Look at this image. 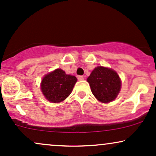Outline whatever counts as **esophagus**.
<instances>
[{"mask_svg":"<svg viewBox=\"0 0 156 156\" xmlns=\"http://www.w3.org/2000/svg\"><path fill=\"white\" fill-rule=\"evenodd\" d=\"M83 76H79L78 77V80H83Z\"/></svg>","mask_w":156,"mask_h":156,"instance_id":"esophagus-1","label":"esophagus"}]
</instances>
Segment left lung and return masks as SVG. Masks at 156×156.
Wrapping results in <instances>:
<instances>
[{"label": "left lung", "instance_id": "8db88e82", "mask_svg": "<svg viewBox=\"0 0 156 156\" xmlns=\"http://www.w3.org/2000/svg\"><path fill=\"white\" fill-rule=\"evenodd\" d=\"M91 91L101 103L116 99L121 89V80L114 69L99 66L93 69L87 78Z\"/></svg>", "mask_w": 156, "mask_h": 156}]
</instances>
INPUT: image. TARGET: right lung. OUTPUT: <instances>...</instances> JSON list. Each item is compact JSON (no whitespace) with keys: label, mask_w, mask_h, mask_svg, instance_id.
Masks as SVG:
<instances>
[{"label":"right lung","mask_w":156,"mask_h":156,"mask_svg":"<svg viewBox=\"0 0 156 156\" xmlns=\"http://www.w3.org/2000/svg\"><path fill=\"white\" fill-rule=\"evenodd\" d=\"M76 82V76L67 75L62 69H56L44 76L41 90L48 101L58 103L71 94Z\"/></svg>","instance_id":"obj_1"}]
</instances>
